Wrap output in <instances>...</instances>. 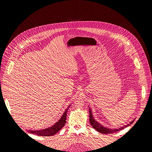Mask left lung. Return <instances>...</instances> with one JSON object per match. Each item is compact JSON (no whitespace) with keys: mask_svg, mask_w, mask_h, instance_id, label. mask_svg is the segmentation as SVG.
Here are the masks:
<instances>
[{"mask_svg":"<svg viewBox=\"0 0 152 152\" xmlns=\"http://www.w3.org/2000/svg\"><path fill=\"white\" fill-rule=\"evenodd\" d=\"M89 122L90 124H91L92 126L96 130H97V132L103 133V134H111L113 133H115L116 132H119L120 130H123L124 128L128 127V126H130L131 124H132L134 122V120H133L132 122H130V124H128L126 125H124V126H121L119 127L118 128H109L108 127H105L103 125H101L99 122H98L97 121L95 120L94 118L93 117L92 115V110H91V108H89Z\"/></svg>","mask_w":152,"mask_h":152,"instance_id":"8db88e82","label":"left lung"}]
</instances>
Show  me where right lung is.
I'll return each mask as SVG.
<instances>
[{
	"mask_svg": "<svg viewBox=\"0 0 152 152\" xmlns=\"http://www.w3.org/2000/svg\"><path fill=\"white\" fill-rule=\"evenodd\" d=\"M70 106L71 105H69L68 107V108L65 110L63 114L61 117V118L58 120V121L56 122L53 125H52L49 128H45V129H43V130H27V132L30 133L37 134L38 136H51L55 134L64 126V125L66 124L67 113L68 109L70 107Z\"/></svg>",
	"mask_w": 152,
	"mask_h": 152,
	"instance_id": "1",
	"label": "right lung"
}]
</instances>
